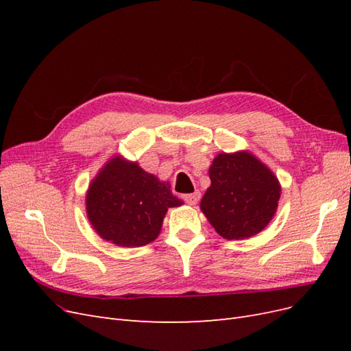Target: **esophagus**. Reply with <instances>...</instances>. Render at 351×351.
I'll list each match as a JSON object with an SVG mask.
<instances>
[{
	"label": "esophagus",
	"mask_w": 351,
	"mask_h": 351,
	"mask_svg": "<svg viewBox=\"0 0 351 351\" xmlns=\"http://www.w3.org/2000/svg\"><path fill=\"white\" fill-rule=\"evenodd\" d=\"M200 199V192H195V193H190V195H183V200L189 205H196Z\"/></svg>",
	"instance_id": "esophagus-1"
}]
</instances>
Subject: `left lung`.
<instances>
[{"mask_svg": "<svg viewBox=\"0 0 351 351\" xmlns=\"http://www.w3.org/2000/svg\"><path fill=\"white\" fill-rule=\"evenodd\" d=\"M209 178L200 209L219 236L247 239L269 224L281 187L258 158L249 152L221 154L209 168Z\"/></svg>", "mask_w": 351, "mask_h": 351, "instance_id": "1", "label": "left lung"}]
</instances>
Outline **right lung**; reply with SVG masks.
<instances>
[{"label":"right lung","mask_w":351,"mask_h":351,"mask_svg":"<svg viewBox=\"0 0 351 351\" xmlns=\"http://www.w3.org/2000/svg\"><path fill=\"white\" fill-rule=\"evenodd\" d=\"M169 189L136 162L112 158L90 183L88 218L102 239L117 246H145L158 237L168 208L182 205Z\"/></svg>","instance_id":"obj_1"}]
</instances>
